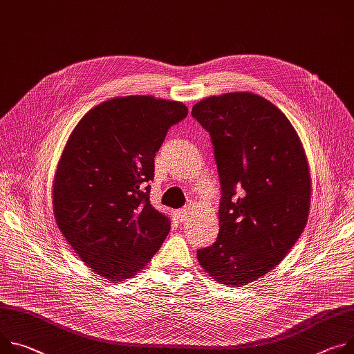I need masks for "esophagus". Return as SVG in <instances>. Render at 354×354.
Here are the masks:
<instances>
[{
  "mask_svg": "<svg viewBox=\"0 0 354 354\" xmlns=\"http://www.w3.org/2000/svg\"><path fill=\"white\" fill-rule=\"evenodd\" d=\"M190 209L189 207H183V209H179L178 212H176V218L179 220V221H186L190 216Z\"/></svg>",
  "mask_w": 354,
  "mask_h": 354,
  "instance_id": "1",
  "label": "esophagus"
}]
</instances>
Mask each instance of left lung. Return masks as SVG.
Instances as JSON below:
<instances>
[{
	"mask_svg": "<svg viewBox=\"0 0 354 354\" xmlns=\"http://www.w3.org/2000/svg\"><path fill=\"white\" fill-rule=\"evenodd\" d=\"M192 115L210 134L221 187L218 236L198 260L217 282L247 285L278 266L306 226V155L292 124L259 94L212 95Z\"/></svg>",
	"mask_w": 354,
	"mask_h": 354,
	"instance_id": "left-lung-1",
	"label": "left lung"
}]
</instances>
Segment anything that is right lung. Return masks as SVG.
Here are the masks:
<instances>
[{
  "mask_svg": "<svg viewBox=\"0 0 354 354\" xmlns=\"http://www.w3.org/2000/svg\"><path fill=\"white\" fill-rule=\"evenodd\" d=\"M180 102L127 95L91 109L75 127L53 179V214L82 261L109 281L131 278L167 239L169 217L149 203L153 158Z\"/></svg>",
  "mask_w": 354,
  "mask_h": 354,
  "instance_id": "1",
  "label": "right lung"
}]
</instances>
